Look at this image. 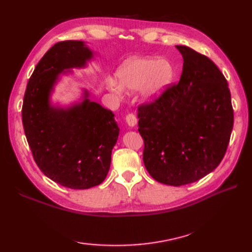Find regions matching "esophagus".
Listing matches in <instances>:
<instances>
[{
  "instance_id": "34e87169",
  "label": "esophagus",
  "mask_w": 252,
  "mask_h": 252,
  "mask_svg": "<svg viewBox=\"0 0 252 252\" xmlns=\"http://www.w3.org/2000/svg\"><path fill=\"white\" fill-rule=\"evenodd\" d=\"M126 125L129 126L130 127H133V126H136L137 119H136V117H135L134 115L130 114V115H127V116L126 117Z\"/></svg>"
}]
</instances>
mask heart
<instances>
[{
	"instance_id": "1",
	"label": "heart",
	"mask_w": 252,
	"mask_h": 252,
	"mask_svg": "<svg viewBox=\"0 0 252 252\" xmlns=\"http://www.w3.org/2000/svg\"><path fill=\"white\" fill-rule=\"evenodd\" d=\"M173 67L167 60L157 57H137L123 62L116 71V82L108 81L107 88L117 97L123 91L134 92L143 104L154 105L162 97L173 79Z\"/></svg>"
}]
</instances>
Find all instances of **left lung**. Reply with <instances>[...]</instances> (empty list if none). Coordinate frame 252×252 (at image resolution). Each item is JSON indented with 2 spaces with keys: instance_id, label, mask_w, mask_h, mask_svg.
<instances>
[{
  "instance_id": "8db88e82",
  "label": "left lung",
  "mask_w": 252,
  "mask_h": 252,
  "mask_svg": "<svg viewBox=\"0 0 252 252\" xmlns=\"http://www.w3.org/2000/svg\"><path fill=\"white\" fill-rule=\"evenodd\" d=\"M175 47L184 61L178 85L154 105L141 106L137 118L148 173L159 183L181 186L220 164L234 115L227 82L216 63L189 46Z\"/></svg>"
}]
</instances>
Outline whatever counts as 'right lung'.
<instances>
[{
  "instance_id": "right-lung-1",
  "label": "right lung",
  "mask_w": 252,
  "mask_h": 252,
  "mask_svg": "<svg viewBox=\"0 0 252 252\" xmlns=\"http://www.w3.org/2000/svg\"><path fill=\"white\" fill-rule=\"evenodd\" d=\"M96 53L84 41L56 43L37 63L23 105L25 134L37 167L47 178L72 189L99 185L110 168L120 129L112 111L91 100L87 89L68 105L53 104L63 77L74 76Z\"/></svg>"
}]
</instances>
